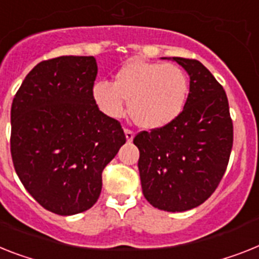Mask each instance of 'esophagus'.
I'll return each instance as SVG.
<instances>
[{"label": "esophagus", "instance_id": "obj_1", "mask_svg": "<svg viewBox=\"0 0 259 259\" xmlns=\"http://www.w3.org/2000/svg\"><path fill=\"white\" fill-rule=\"evenodd\" d=\"M124 134H125V139H127L128 143H131L132 140H134V131H131V130H124Z\"/></svg>", "mask_w": 259, "mask_h": 259}]
</instances>
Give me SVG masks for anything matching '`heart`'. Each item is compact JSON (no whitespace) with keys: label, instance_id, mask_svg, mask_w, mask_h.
<instances>
[{"label":"heart","instance_id":"1","mask_svg":"<svg viewBox=\"0 0 259 259\" xmlns=\"http://www.w3.org/2000/svg\"><path fill=\"white\" fill-rule=\"evenodd\" d=\"M189 80L173 63L130 61L116 72L114 83L95 82L94 103L104 115L120 117L130 100V114L136 124L148 130L172 123L185 108Z\"/></svg>","mask_w":259,"mask_h":259}]
</instances>
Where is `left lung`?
Masks as SVG:
<instances>
[{"label":"left lung","instance_id":"obj_1","mask_svg":"<svg viewBox=\"0 0 259 259\" xmlns=\"http://www.w3.org/2000/svg\"><path fill=\"white\" fill-rule=\"evenodd\" d=\"M189 75L184 111L164 127L134 139L139 148L143 194L165 211L193 209L210 197L226 170L233 147V121L226 94L196 59L173 57Z\"/></svg>","mask_w":259,"mask_h":259}]
</instances>
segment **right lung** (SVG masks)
I'll return each instance as SVG.
<instances>
[{
	"label": "right lung",
	"mask_w": 259,
	"mask_h": 259,
	"mask_svg": "<svg viewBox=\"0 0 259 259\" xmlns=\"http://www.w3.org/2000/svg\"><path fill=\"white\" fill-rule=\"evenodd\" d=\"M94 57L44 61L26 75L12 104L14 169L35 201L59 215L98 201L102 172L125 143L120 123L93 100Z\"/></svg>",
	"instance_id": "1"
}]
</instances>
